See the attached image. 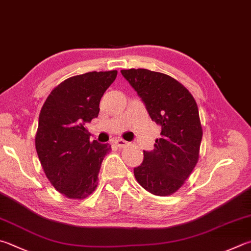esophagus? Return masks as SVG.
<instances>
[{"label":"esophagus","instance_id":"obj_1","mask_svg":"<svg viewBox=\"0 0 251 251\" xmlns=\"http://www.w3.org/2000/svg\"><path fill=\"white\" fill-rule=\"evenodd\" d=\"M114 143H115V145L116 146H118V147H121V148H123V147H126L127 145H128V143H127L126 140H124V139H115L114 140Z\"/></svg>","mask_w":251,"mask_h":251}]
</instances>
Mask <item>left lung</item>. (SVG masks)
Instances as JSON below:
<instances>
[{
    "instance_id": "8db88e82",
    "label": "left lung",
    "mask_w": 251,
    "mask_h": 251,
    "mask_svg": "<svg viewBox=\"0 0 251 251\" xmlns=\"http://www.w3.org/2000/svg\"><path fill=\"white\" fill-rule=\"evenodd\" d=\"M121 72L161 127L153 150L144 151L143 163L134 168L135 177L148 192L168 197L181 188L199 160L203 131L197 102L170 75L147 69Z\"/></svg>"
}]
</instances>
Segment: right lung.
I'll return each instance as SVG.
<instances>
[{"mask_svg": "<svg viewBox=\"0 0 251 251\" xmlns=\"http://www.w3.org/2000/svg\"><path fill=\"white\" fill-rule=\"evenodd\" d=\"M117 71H93L61 82L39 114L35 145L46 176L58 192L81 200L97 189L110 144L90 141L84 125L98 117L100 101Z\"/></svg>", "mask_w": 251, "mask_h": 251, "instance_id": "obj_1", "label": "right lung"}]
</instances>
